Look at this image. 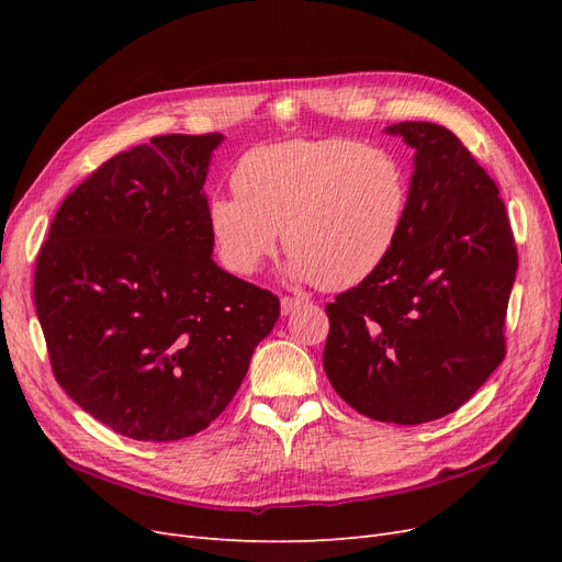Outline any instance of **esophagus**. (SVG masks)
<instances>
[{
	"label": "esophagus",
	"instance_id": "1",
	"mask_svg": "<svg viewBox=\"0 0 562 562\" xmlns=\"http://www.w3.org/2000/svg\"><path fill=\"white\" fill-rule=\"evenodd\" d=\"M300 304H302L300 297H281V312L283 314H291V312H295L300 307Z\"/></svg>",
	"mask_w": 562,
	"mask_h": 562
}]
</instances>
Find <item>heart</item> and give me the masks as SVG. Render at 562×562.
<instances>
[{"label": "heart", "mask_w": 562, "mask_h": 562, "mask_svg": "<svg viewBox=\"0 0 562 562\" xmlns=\"http://www.w3.org/2000/svg\"><path fill=\"white\" fill-rule=\"evenodd\" d=\"M236 194L209 199L220 260L248 277L283 229L291 274L323 291L359 285L386 262L411 206L398 157L351 138L283 140L248 149L232 171Z\"/></svg>", "instance_id": "heart-1"}]
</instances>
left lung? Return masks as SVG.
<instances>
[{
	"label": "left lung",
	"instance_id": "8db88e82",
	"mask_svg": "<svg viewBox=\"0 0 562 562\" xmlns=\"http://www.w3.org/2000/svg\"><path fill=\"white\" fill-rule=\"evenodd\" d=\"M411 206L375 274L326 304L323 370L353 411L424 424L462 407L506 356L518 250L499 190L452 131L401 122Z\"/></svg>",
	"mask_w": 562,
	"mask_h": 562
}]
</instances>
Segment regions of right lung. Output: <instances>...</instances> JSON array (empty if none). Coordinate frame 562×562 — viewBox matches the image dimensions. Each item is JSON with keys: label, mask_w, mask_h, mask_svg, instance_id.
<instances>
[{"label": "right lung", "mask_w": 562, "mask_h": 562, "mask_svg": "<svg viewBox=\"0 0 562 562\" xmlns=\"http://www.w3.org/2000/svg\"><path fill=\"white\" fill-rule=\"evenodd\" d=\"M220 133L155 135L65 196L37 255L54 378L133 440L194 436L225 411L279 297L220 269L203 194Z\"/></svg>", "instance_id": "1"}]
</instances>
